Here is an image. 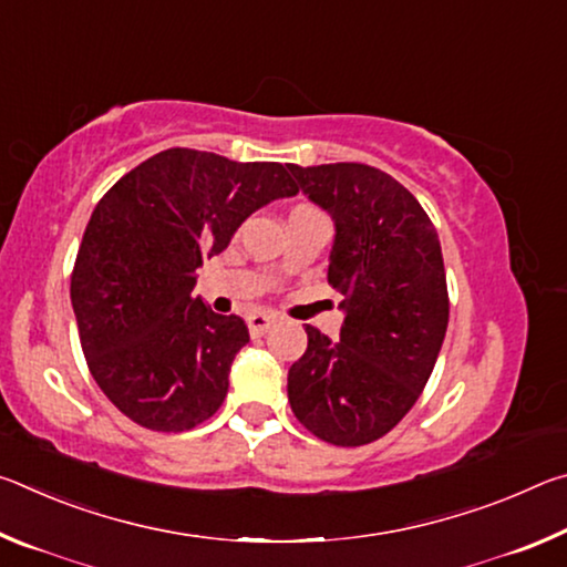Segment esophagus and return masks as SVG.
<instances>
[{
    "instance_id": "34e87169",
    "label": "esophagus",
    "mask_w": 567,
    "mask_h": 567,
    "mask_svg": "<svg viewBox=\"0 0 567 567\" xmlns=\"http://www.w3.org/2000/svg\"><path fill=\"white\" fill-rule=\"evenodd\" d=\"M272 322H275L272 315H265V312H255V315H249V318H247L249 334H252V338H260V334H265L267 330L272 328Z\"/></svg>"
}]
</instances>
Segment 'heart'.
<instances>
[{"mask_svg":"<svg viewBox=\"0 0 567 567\" xmlns=\"http://www.w3.org/2000/svg\"><path fill=\"white\" fill-rule=\"evenodd\" d=\"M297 209H315V207H307V205H302V207H297Z\"/></svg>","mask_w":567,"mask_h":567,"instance_id":"obj_1","label":"heart"}]
</instances>
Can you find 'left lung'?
Returning a JSON list of instances; mask_svg holds the SVG:
<instances>
[{
  "label": "left lung",
  "mask_w": 567,
  "mask_h": 567,
  "mask_svg": "<svg viewBox=\"0 0 567 567\" xmlns=\"http://www.w3.org/2000/svg\"><path fill=\"white\" fill-rule=\"evenodd\" d=\"M290 172L334 219L328 282L344 295V322L338 342L307 324L287 398L324 443H375L415 405L443 348L450 300L437 229L412 192L378 167Z\"/></svg>",
  "instance_id": "1"
}]
</instances>
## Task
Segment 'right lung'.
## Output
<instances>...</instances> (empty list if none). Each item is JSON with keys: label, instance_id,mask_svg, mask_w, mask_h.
Instances as JSON below:
<instances>
[{"label": "right lung", "instance_id": "right-lung-1", "mask_svg": "<svg viewBox=\"0 0 567 567\" xmlns=\"http://www.w3.org/2000/svg\"><path fill=\"white\" fill-rule=\"evenodd\" d=\"M297 195L280 162L172 147L104 192L76 252L70 297L92 378L122 415L185 433L215 415L249 342L237 315L192 297L203 257L245 219Z\"/></svg>", "mask_w": 567, "mask_h": 567}]
</instances>
